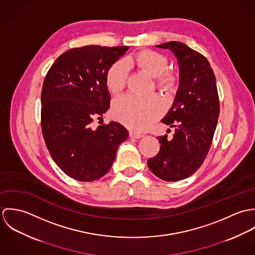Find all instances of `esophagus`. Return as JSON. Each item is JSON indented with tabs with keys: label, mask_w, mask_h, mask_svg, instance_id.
Segmentation results:
<instances>
[{
	"label": "esophagus",
	"mask_w": 255,
	"mask_h": 255,
	"mask_svg": "<svg viewBox=\"0 0 255 255\" xmlns=\"http://www.w3.org/2000/svg\"><path fill=\"white\" fill-rule=\"evenodd\" d=\"M142 136H143V134H141V133H138V132H135V131H129V137L139 139V138H141Z\"/></svg>",
	"instance_id": "esophagus-1"
}]
</instances>
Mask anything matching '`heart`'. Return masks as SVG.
I'll use <instances>...</instances> for the list:
<instances>
[{
  "instance_id": "heart-1",
  "label": "heart",
  "mask_w": 255,
  "mask_h": 255,
  "mask_svg": "<svg viewBox=\"0 0 255 255\" xmlns=\"http://www.w3.org/2000/svg\"><path fill=\"white\" fill-rule=\"evenodd\" d=\"M127 66H133L155 77L156 87L166 93H173L178 86L177 76L167 72L168 59L158 52L142 50L125 61H118L110 66L105 82L112 94H117L125 88L128 76ZM164 109V103L158 95L138 97L128 94L114 100L112 115L115 120L131 129L144 130L163 114Z\"/></svg>"
}]
</instances>
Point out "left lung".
<instances>
[{"instance_id": "8db88e82", "label": "left lung", "mask_w": 255, "mask_h": 255, "mask_svg": "<svg viewBox=\"0 0 255 255\" xmlns=\"http://www.w3.org/2000/svg\"><path fill=\"white\" fill-rule=\"evenodd\" d=\"M156 47L169 49L177 57L180 83L175 101L162 120L175 128L174 137L158 136L160 151L147 165L161 180L177 182L194 174L209 152L220 113L217 84L208 60L197 51L178 41Z\"/></svg>"}]
</instances>
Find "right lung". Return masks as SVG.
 Listing matches in <instances>:
<instances>
[{
	"instance_id": "obj_1",
	"label": "right lung",
	"mask_w": 255,
	"mask_h": 255,
	"mask_svg": "<svg viewBox=\"0 0 255 255\" xmlns=\"http://www.w3.org/2000/svg\"><path fill=\"white\" fill-rule=\"evenodd\" d=\"M128 50L127 46L89 45L62 54L44 79L41 128L59 168L79 182H93L109 172L128 131L119 123H91L109 109L106 73Z\"/></svg>"
}]
</instances>
